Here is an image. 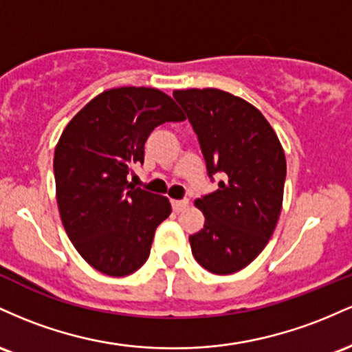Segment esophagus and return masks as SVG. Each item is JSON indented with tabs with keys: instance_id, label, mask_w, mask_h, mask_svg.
Wrapping results in <instances>:
<instances>
[{
	"instance_id": "1",
	"label": "esophagus",
	"mask_w": 352,
	"mask_h": 352,
	"mask_svg": "<svg viewBox=\"0 0 352 352\" xmlns=\"http://www.w3.org/2000/svg\"><path fill=\"white\" fill-rule=\"evenodd\" d=\"M171 204H173V209H175L176 212H179V211H183V209L188 208L189 201L188 199H173Z\"/></svg>"
}]
</instances>
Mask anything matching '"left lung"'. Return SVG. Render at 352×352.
Listing matches in <instances>:
<instances>
[{"label":"left lung","mask_w":352,"mask_h":352,"mask_svg":"<svg viewBox=\"0 0 352 352\" xmlns=\"http://www.w3.org/2000/svg\"><path fill=\"white\" fill-rule=\"evenodd\" d=\"M218 189L199 197L204 228L189 236L192 256L212 274H232L261 254L283 208L286 156L256 106L216 88L176 89Z\"/></svg>","instance_id":"left-lung-1"}]
</instances>
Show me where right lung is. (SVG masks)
Segmentation results:
<instances>
[{
    "mask_svg": "<svg viewBox=\"0 0 352 352\" xmlns=\"http://www.w3.org/2000/svg\"><path fill=\"white\" fill-rule=\"evenodd\" d=\"M163 91L106 89L74 114L54 148V181L66 234L89 266L128 276L148 259L156 228L171 214L166 196L129 184L156 126L184 121Z\"/></svg>",
    "mask_w": 352,
    "mask_h": 352,
    "instance_id": "right-lung-1",
    "label": "right lung"
}]
</instances>
